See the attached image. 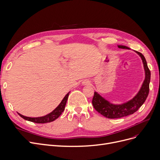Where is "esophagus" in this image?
Here are the masks:
<instances>
[{
  "mask_svg": "<svg viewBox=\"0 0 160 160\" xmlns=\"http://www.w3.org/2000/svg\"><path fill=\"white\" fill-rule=\"evenodd\" d=\"M89 84H90V82L88 81H87V80H85V81H84L82 82V85H88Z\"/></svg>",
  "mask_w": 160,
  "mask_h": 160,
  "instance_id": "1",
  "label": "esophagus"
}]
</instances>
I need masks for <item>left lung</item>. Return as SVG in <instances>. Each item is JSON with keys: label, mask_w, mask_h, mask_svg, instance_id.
<instances>
[{"label": "left lung", "mask_w": 160, "mask_h": 160, "mask_svg": "<svg viewBox=\"0 0 160 160\" xmlns=\"http://www.w3.org/2000/svg\"><path fill=\"white\" fill-rule=\"evenodd\" d=\"M120 49H130L125 45H118ZM141 58L144 70V79L142 85L135 96L123 103L115 104L102 97L97 92H94L92 105L94 109L101 115L108 118H118L132 115L138 111L145 102L149 93V84L150 81V71L144 55L141 52L134 51Z\"/></svg>", "instance_id": "left-lung-1"}]
</instances>
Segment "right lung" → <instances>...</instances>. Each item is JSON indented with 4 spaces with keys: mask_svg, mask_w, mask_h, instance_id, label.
<instances>
[{
    "mask_svg": "<svg viewBox=\"0 0 160 160\" xmlns=\"http://www.w3.org/2000/svg\"><path fill=\"white\" fill-rule=\"evenodd\" d=\"M69 94H70V92L64 96V98L62 99L61 102L60 103V104L54 110L45 116L40 117H25L24 115H22L21 114H20L19 112H18V115L23 119L30 121V122H34V123L44 124V123L51 122L54 121L55 120L58 118L59 117V116L61 115L62 112L64 111Z\"/></svg>",
    "mask_w": 160,
    "mask_h": 160,
    "instance_id": "add662e5",
    "label": "right lung"
}]
</instances>
